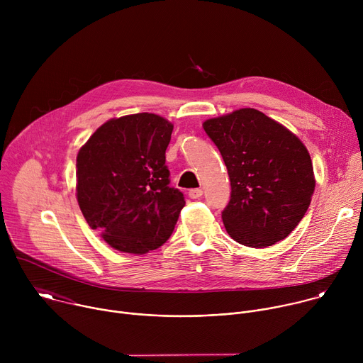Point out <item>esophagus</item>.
<instances>
[{
  "label": "esophagus",
  "mask_w": 363,
  "mask_h": 363,
  "mask_svg": "<svg viewBox=\"0 0 363 363\" xmlns=\"http://www.w3.org/2000/svg\"><path fill=\"white\" fill-rule=\"evenodd\" d=\"M202 189L201 188H194V189H189V192H188V195H189V198L191 199H196V198H199L201 195H202Z\"/></svg>",
  "instance_id": "esophagus-1"
}]
</instances>
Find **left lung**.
I'll list each match as a JSON object with an SVG mask.
<instances>
[{
    "label": "left lung",
    "instance_id": "8db88e82",
    "mask_svg": "<svg viewBox=\"0 0 363 363\" xmlns=\"http://www.w3.org/2000/svg\"><path fill=\"white\" fill-rule=\"evenodd\" d=\"M202 126L228 171L231 198L221 216L230 237L252 248L284 240L304 217L315 192L306 146L287 128L250 108Z\"/></svg>",
    "mask_w": 363,
    "mask_h": 363
}]
</instances>
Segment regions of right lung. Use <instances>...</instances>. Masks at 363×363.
<instances>
[{
	"mask_svg": "<svg viewBox=\"0 0 363 363\" xmlns=\"http://www.w3.org/2000/svg\"><path fill=\"white\" fill-rule=\"evenodd\" d=\"M172 129L153 113L111 119L77 153L76 195L83 217L118 251L145 254L175 228L185 199L169 186L165 165Z\"/></svg>",
	"mask_w": 363,
	"mask_h": 363,
	"instance_id": "add662e5",
	"label": "right lung"
}]
</instances>
